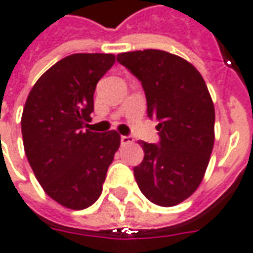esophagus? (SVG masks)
<instances>
[{
	"label": "esophagus",
	"instance_id": "34e87169",
	"mask_svg": "<svg viewBox=\"0 0 253 253\" xmlns=\"http://www.w3.org/2000/svg\"><path fill=\"white\" fill-rule=\"evenodd\" d=\"M132 142H133V138H132V136H129V135H128V136H126V135H122L121 136L122 145H128V143H132Z\"/></svg>",
	"mask_w": 253,
	"mask_h": 253
}]
</instances>
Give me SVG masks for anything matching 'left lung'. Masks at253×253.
Listing matches in <instances>:
<instances>
[{
	"mask_svg": "<svg viewBox=\"0 0 253 253\" xmlns=\"http://www.w3.org/2000/svg\"><path fill=\"white\" fill-rule=\"evenodd\" d=\"M118 62L138 77L148 117L159 122V145L141 141L143 161L133 174L146 199L173 207L189 199L203 181L214 146L215 111L199 70L165 50L125 52Z\"/></svg>",
	"mask_w": 253,
	"mask_h": 253,
	"instance_id": "obj_1",
	"label": "left lung"
}]
</instances>
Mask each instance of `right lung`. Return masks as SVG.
I'll return each instance as SVG.
<instances>
[{"mask_svg":"<svg viewBox=\"0 0 253 253\" xmlns=\"http://www.w3.org/2000/svg\"><path fill=\"white\" fill-rule=\"evenodd\" d=\"M114 63L111 53L70 54L39 77L25 102V155L44 193L66 209L84 210L98 200L121 145L117 131L84 129L95 85Z\"/></svg>","mask_w":253,"mask_h":253,"instance_id":"right-lung-1","label":"right lung"}]
</instances>
